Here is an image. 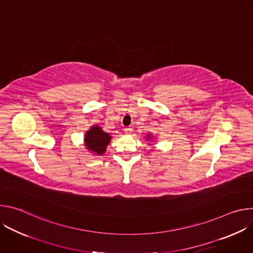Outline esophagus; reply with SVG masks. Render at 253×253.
<instances>
[{
  "mask_svg": "<svg viewBox=\"0 0 253 253\" xmlns=\"http://www.w3.org/2000/svg\"><path fill=\"white\" fill-rule=\"evenodd\" d=\"M124 132H125L126 134H131V133H132V128H125V129H124Z\"/></svg>",
  "mask_w": 253,
  "mask_h": 253,
  "instance_id": "34e87169",
  "label": "esophagus"
}]
</instances>
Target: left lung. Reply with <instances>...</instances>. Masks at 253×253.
Masks as SVG:
<instances>
[{"mask_svg": "<svg viewBox=\"0 0 253 253\" xmlns=\"http://www.w3.org/2000/svg\"><path fill=\"white\" fill-rule=\"evenodd\" d=\"M152 138H153V136H152L151 134H148V135L146 136V141H147V140H151Z\"/></svg>", "mask_w": 253, "mask_h": 253, "instance_id": "left-lung-1", "label": "left lung"}]
</instances>
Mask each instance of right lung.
Returning <instances> with one entry per match:
<instances>
[{
    "mask_svg": "<svg viewBox=\"0 0 253 253\" xmlns=\"http://www.w3.org/2000/svg\"><path fill=\"white\" fill-rule=\"evenodd\" d=\"M111 139L112 136L109 133L104 132L101 126L95 124L86 131L84 136V145L91 154L101 156L105 153Z\"/></svg>",
    "mask_w": 253,
    "mask_h": 253,
    "instance_id": "obj_1",
    "label": "right lung"
}]
</instances>
